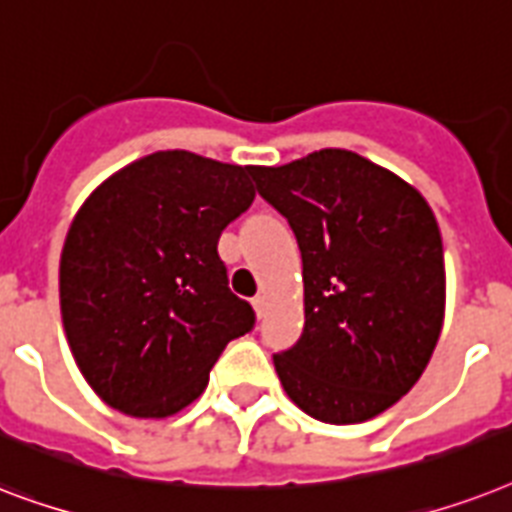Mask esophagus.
Here are the masks:
<instances>
[{"instance_id":"obj_1","label":"esophagus","mask_w":512,"mask_h":512,"mask_svg":"<svg viewBox=\"0 0 512 512\" xmlns=\"http://www.w3.org/2000/svg\"><path fill=\"white\" fill-rule=\"evenodd\" d=\"M267 306H269V298L264 296V293H259V296L253 298V309H256V314H259V317H264V314H267Z\"/></svg>"}]
</instances>
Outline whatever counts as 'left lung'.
<instances>
[{"instance_id":"1","label":"left lung","mask_w":512,"mask_h":512,"mask_svg":"<svg viewBox=\"0 0 512 512\" xmlns=\"http://www.w3.org/2000/svg\"><path fill=\"white\" fill-rule=\"evenodd\" d=\"M251 174L304 259V335L275 357L277 378L314 420L365 423L418 383L439 341L436 216L410 182L341 147Z\"/></svg>"}]
</instances>
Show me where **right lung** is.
I'll return each instance as SVG.
<instances>
[{
    "label": "right lung",
    "mask_w": 512,
    "mask_h": 512,
    "mask_svg": "<svg viewBox=\"0 0 512 512\" xmlns=\"http://www.w3.org/2000/svg\"><path fill=\"white\" fill-rule=\"evenodd\" d=\"M253 198L251 166L158 150L81 203L60 253V314L76 367L108 407L177 415L251 330L256 312L227 288L216 245Z\"/></svg>",
    "instance_id": "1"
}]
</instances>
